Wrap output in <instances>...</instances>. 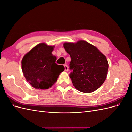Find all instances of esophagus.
I'll return each mask as SVG.
<instances>
[{"label": "esophagus", "instance_id": "obj_1", "mask_svg": "<svg viewBox=\"0 0 132 132\" xmlns=\"http://www.w3.org/2000/svg\"><path fill=\"white\" fill-rule=\"evenodd\" d=\"M64 68H65V71H68L69 69H68V67L67 65V64H64Z\"/></svg>", "mask_w": 132, "mask_h": 132}]
</instances>
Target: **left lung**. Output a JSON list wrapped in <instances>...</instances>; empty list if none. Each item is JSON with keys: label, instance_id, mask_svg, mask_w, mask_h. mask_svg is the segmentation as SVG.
Wrapping results in <instances>:
<instances>
[{"label": "left lung", "instance_id": "obj_1", "mask_svg": "<svg viewBox=\"0 0 132 132\" xmlns=\"http://www.w3.org/2000/svg\"><path fill=\"white\" fill-rule=\"evenodd\" d=\"M70 55L69 77L75 88L82 93L98 89L106 79L109 64L105 55L85 41L63 45Z\"/></svg>", "mask_w": 132, "mask_h": 132}]
</instances>
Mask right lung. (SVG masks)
I'll return each instance as SVG.
<instances>
[{"instance_id": "1", "label": "right lung", "mask_w": 132, "mask_h": 132, "mask_svg": "<svg viewBox=\"0 0 132 132\" xmlns=\"http://www.w3.org/2000/svg\"><path fill=\"white\" fill-rule=\"evenodd\" d=\"M54 47L39 43L22 58V73L26 80L36 89H49L64 70L63 65L55 63L56 57L52 54Z\"/></svg>"}]
</instances>
